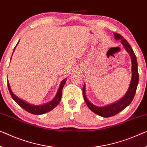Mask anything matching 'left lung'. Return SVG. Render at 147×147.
I'll use <instances>...</instances> for the list:
<instances>
[{"label": "left lung", "mask_w": 147, "mask_h": 147, "mask_svg": "<svg viewBox=\"0 0 147 147\" xmlns=\"http://www.w3.org/2000/svg\"><path fill=\"white\" fill-rule=\"evenodd\" d=\"M114 35L115 39H120L121 44L123 45L125 50L127 51V53L131 56L132 64V78L128 91L126 92V94L124 95L123 98H121L118 102L113 103L112 105L106 106V107H100L93 105L87 100L86 95H85V85H83V96L85 102L87 104V107H89V109L92 112L95 113L96 114L98 115V116L105 117V118H108V117L115 116L116 114H118L119 112L122 111L124 108H125L128 105H129V104L131 102V101L134 98L135 92H136L137 85H138L139 83V73L138 68H137L138 65H137L136 56H135L131 47L130 46V45L129 44V42L127 40L125 39H123L122 36L118 34V33H114Z\"/></svg>", "instance_id": "8db88e82"}]
</instances>
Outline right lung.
I'll use <instances>...</instances> for the list:
<instances>
[{"label":"right lung","mask_w":147,"mask_h":147,"mask_svg":"<svg viewBox=\"0 0 147 147\" xmlns=\"http://www.w3.org/2000/svg\"><path fill=\"white\" fill-rule=\"evenodd\" d=\"M18 42L17 45L18 44ZM15 48L13 49V51L15 50ZM66 80L67 79H64V80L61 82L59 89H58L57 94H56V95L55 96V98H54L51 102L45 104V105H31V104L27 102L24 100H22V99L18 98V97L16 96L15 94L12 92V90L10 89V85H9L8 80H7V83H8L7 85H8L9 92H10V93L11 94V96L12 97L13 100L18 104L20 107H21L22 108H24L25 110H26L27 112L31 113V114H33L35 115H40V114H43L45 113H47L49 111H51V110H53L54 108H55L56 106L59 104L60 101L61 100V98H62V89L64 86L65 83L66 82Z\"/></svg>","instance_id":"1"}]
</instances>
